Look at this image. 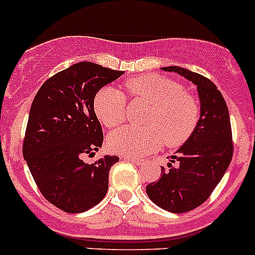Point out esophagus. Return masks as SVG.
Returning a JSON list of instances; mask_svg holds the SVG:
<instances>
[{
  "mask_svg": "<svg viewBox=\"0 0 255 255\" xmlns=\"http://www.w3.org/2000/svg\"><path fill=\"white\" fill-rule=\"evenodd\" d=\"M123 159L127 161H130V163L135 164V165H140V164L143 163V160H140V159H134V158H130V156H125Z\"/></svg>",
  "mask_w": 255,
  "mask_h": 255,
  "instance_id": "34e87169",
  "label": "esophagus"
}]
</instances>
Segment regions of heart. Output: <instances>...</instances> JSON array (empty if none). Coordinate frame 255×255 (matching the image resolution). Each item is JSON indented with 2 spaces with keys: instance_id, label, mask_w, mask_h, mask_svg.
<instances>
[{
  "instance_id": "heart-1",
  "label": "heart",
  "mask_w": 255,
  "mask_h": 255,
  "mask_svg": "<svg viewBox=\"0 0 255 255\" xmlns=\"http://www.w3.org/2000/svg\"><path fill=\"white\" fill-rule=\"evenodd\" d=\"M126 89L132 99L150 105L145 118L146 127L126 126L109 137L112 151L127 156H143L161 146L181 145L196 130L201 109L195 96L185 92L184 86L158 75L129 79ZM97 118L107 128H115L126 121L125 96L118 90L104 87L94 99Z\"/></svg>"
}]
</instances>
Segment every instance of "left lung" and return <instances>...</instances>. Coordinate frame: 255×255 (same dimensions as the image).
<instances>
[{"label":"left lung","instance_id":"left-lung-1","mask_svg":"<svg viewBox=\"0 0 255 255\" xmlns=\"http://www.w3.org/2000/svg\"><path fill=\"white\" fill-rule=\"evenodd\" d=\"M196 85L201 116L194 134L161 166V177L146 185L149 199L163 210L184 213L199 207L210 197L225 175L233 155L230 113L222 94L211 80L197 73L166 66Z\"/></svg>","mask_w":255,"mask_h":255}]
</instances>
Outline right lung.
Returning <instances> with one entry per match:
<instances>
[{"instance_id":"obj_1","label":"right lung","mask_w":255,"mask_h":255,"mask_svg":"<svg viewBox=\"0 0 255 255\" xmlns=\"http://www.w3.org/2000/svg\"><path fill=\"white\" fill-rule=\"evenodd\" d=\"M123 71L81 61L48 79L32 102L23 140V156L43 196L68 213L96 206L109 190L117 155L84 161L104 142L94 110L100 89Z\"/></svg>"}]
</instances>
